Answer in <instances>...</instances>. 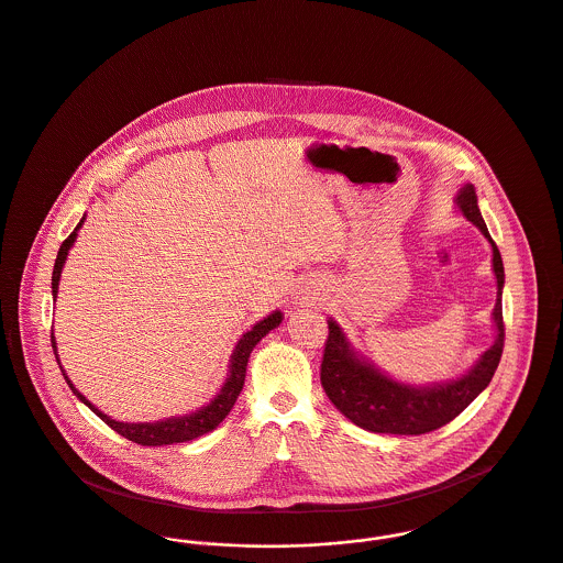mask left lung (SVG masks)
I'll return each mask as SVG.
<instances>
[{
    "mask_svg": "<svg viewBox=\"0 0 563 563\" xmlns=\"http://www.w3.org/2000/svg\"><path fill=\"white\" fill-rule=\"evenodd\" d=\"M462 216L473 222L493 246V269L497 276V305L493 319L497 325V339L490 350L482 354L477 365L462 377L434 384V386H410L395 382L393 377L375 369L372 363L356 356L336 321H328V339L321 361V386L328 399L345 415L352 423L377 434H404L419 437L434 432L453 421L493 379L499 367L505 325H503V261L495 240L479 213L477 196L473 186H464L455 198Z\"/></svg>",
    "mask_w": 563,
    "mask_h": 563,
    "instance_id": "left-lung-1",
    "label": "left lung"
}]
</instances>
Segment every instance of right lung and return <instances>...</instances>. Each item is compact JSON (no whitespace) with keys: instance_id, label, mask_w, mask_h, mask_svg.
<instances>
[{"instance_id":"right-lung-1","label":"right lung","mask_w":563,"mask_h":563,"mask_svg":"<svg viewBox=\"0 0 563 563\" xmlns=\"http://www.w3.org/2000/svg\"><path fill=\"white\" fill-rule=\"evenodd\" d=\"M84 224V218L79 220V224L75 227V231L66 238L58 251V258H56V265H54V276H52V294L54 298L58 296V283H60V274H63L64 261H66V254L70 251L75 238H77V231L79 227ZM283 321V312L274 311L272 314H267L265 319H261L258 323L252 325V330H249L240 343L235 345V352L231 356V367H229V377L222 386V390L213 397V401L196 412H191L188 417H175V419H166V421H157V423H121V421H114L110 419L108 415H103L101 410H97L68 379V375H63L66 379V384L70 386V390L106 423L110 426L114 432H119L121 437H125L131 442H137L142 446H162V444H175V442H186V440H194V438L202 437L211 430H216L224 419L227 415L231 412V408L235 406L242 388H244V379H246V365H249V358H251V352L254 350V345L269 332L274 330L278 323ZM52 347H54V354H56V361H58V352H56V339H54V330H52ZM60 365V361H58Z\"/></svg>"}]
</instances>
